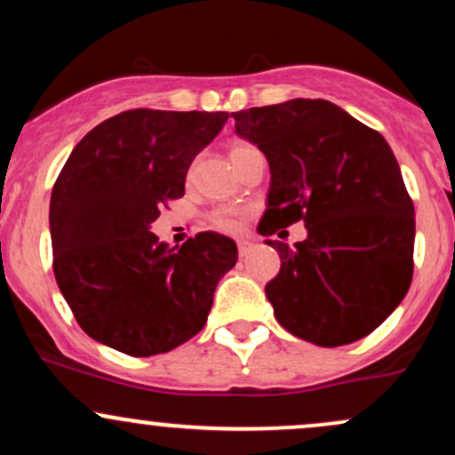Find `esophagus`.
I'll list each match as a JSON object with an SVG mask.
<instances>
[{"instance_id": "34e87169", "label": "esophagus", "mask_w": 455, "mask_h": 455, "mask_svg": "<svg viewBox=\"0 0 455 455\" xmlns=\"http://www.w3.org/2000/svg\"><path fill=\"white\" fill-rule=\"evenodd\" d=\"M237 248H239V257H245V254L250 252V248H252V242H250V239H237Z\"/></svg>"}]
</instances>
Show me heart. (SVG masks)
I'll return each instance as SVG.
<instances>
[{
    "label": "heart",
    "mask_w": 455,
    "mask_h": 455,
    "mask_svg": "<svg viewBox=\"0 0 455 455\" xmlns=\"http://www.w3.org/2000/svg\"><path fill=\"white\" fill-rule=\"evenodd\" d=\"M248 148H250V145H235L233 154H237V151H243V149H248ZM212 222L216 224V227L220 228V231H228V233L239 231V227H242V213H239L237 210H220V212L213 213Z\"/></svg>",
    "instance_id": "1"
}]
</instances>
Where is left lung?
Listing matches in <instances>:
<instances>
[{
    "instance_id": "1",
    "label": "left lung",
    "mask_w": 455,
    "mask_h": 455,
    "mask_svg": "<svg viewBox=\"0 0 455 455\" xmlns=\"http://www.w3.org/2000/svg\"><path fill=\"white\" fill-rule=\"evenodd\" d=\"M235 132L269 162L260 235L304 220L307 237L278 250L265 286L286 331L318 347L362 340L404 299L412 280L415 207L377 130L327 100L295 98L231 113Z\"/></svg>"
}]
</instances>
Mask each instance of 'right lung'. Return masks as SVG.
<instances>
[{"mask_svg": "<svg viewBox=\"0 0 455 455\" xmlns=\"http://www.w3.org/2000/svg\"><path fill=\"white\" fill-rule=\"evenodd\" d=\"M227 119L222 111L137 108L98 124L72 149L51 195L53 271L96 342L149 357L205 325L237 245L207 231L169 248L151 222L169 198L184 196L192 160Z\"/></svg>", "mask_w": 455, "mask_h": 455, "instance_id": "add662e5", "label": "right lung"}]
</instances>
